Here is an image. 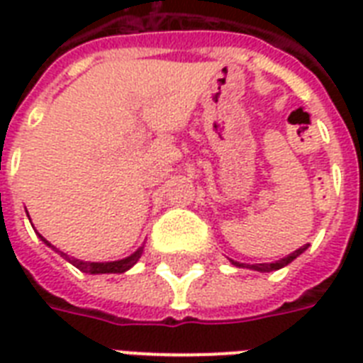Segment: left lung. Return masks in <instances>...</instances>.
<instances>
[{
  "label": "left lung",
  "instance_id": "obj_1",
  "mask_svg": "<svg viewBox=\"0 0 363 363\" xmlns=\"http://www.w3.org/2000/svg\"><path fill=\"white\" fill-rule=\"evenodd\" d=\"M305 250H307V245H303V247L298 248V250H294L292 254H288L286 258L277 259V262H273V264H252V265H247V267L248 269H254V271H262V273H269V271L281 269V267L288 265L290 262H294V259L298 258L301 252H305ZM232 264L238 265V267H245V264H239V262H233V259H232Z\"/></svg>",
  "mask_w": 363,
  "mask_h": 363
}]
</instances>
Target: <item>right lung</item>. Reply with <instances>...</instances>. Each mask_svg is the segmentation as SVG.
<instances>
[{"instance_id": "add662e5", "label": "right lung", "mask_w": 363, "mask_h": 363, "mask_svg": "<svg viewBox=\"0 0 363 363\" xmlns=\"http://www.w3.org/2000/svg\"><path fill=\"white\" fill-rule=\"evenodd\" d=\"M39 238H41V241L45 242V245H48L52 250H56L60 256H64L69 264L75 265L77 269H81L82 273H90V275H99V273H124V271L130 269L131 265L137 264V259L141 258L143 254V247H139L131 256H128V258L124 259H118V262H82V259L71 258V256H67L65 252H62V250H58L56 247H52L43 235H39Z\"/></svg>"}]
</instances>
